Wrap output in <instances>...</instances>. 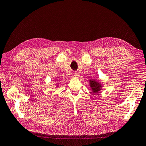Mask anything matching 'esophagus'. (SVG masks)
<instances>
[{"label": "esophagus", "mask_w": 146, "mask_h": 146, "mask_svg": "<svg viewBox=\"0 0 146 146\" xmlns=\"http://www.w3.org/2000/svg\"><path fill=\"white\" fill-rule=\"evenodd\" d=\"M74 76H75V77H76V78L78 77V76H79L78 72H74Z\"/></svg>", "instance_id": "34e87169"}]
</instances>
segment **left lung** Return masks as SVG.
<instances>
[{"label":"left lung","mask_w":146,"mask_h":146,"mask_svg":"<svg viewBox=\"0 0 146 146\" xmlns=\"http://www.w3.org/2000/svg\"><path fill=\"white\" fill-rule=\"evenodd\" d=\"M90 86L91 90L94 94L99 93L103 88V84L99 81H96L95 79H90L89 80Z\"/></svg>","instance_id":"obj_1"}]
</instances>
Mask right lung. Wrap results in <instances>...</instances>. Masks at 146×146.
I'll return each mask as SVG.
<instances>
[{
  "mask_svg": "<svg viewBox=\"0 0 146 146\" xmlns=\"http://www.w3.org/2000/svg\"><path fill=\"white\" fill-rule=\"evenodd\" d=\"M58 87H59V84H58L56 86V88H58Z\"/></svg>",
  "mask_w": 146,
  "mask_h": 146,
  "instance_id": "right-lung-1",
  "label": "right lung"
}]
</instances>
